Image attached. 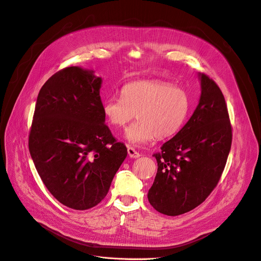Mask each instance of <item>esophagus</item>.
Listing matches in <instances>:
<instances>
[{
    "label": "esophagus",
    "instance_id": "obj_1",
    "mask_svg": "<svg viewBox=\"0 0 261 261\" xmlns=\"http://www.w3.org/2000/svg\"><path fill=\"white\" fill-rule=\"evenodd\" d=\"M128 154L131 159H138L141 156V154L138 153L134 148L132 147H128Z\"/></svg>",
    "mask_w": 261,
    "mask_h": 261
}]
</instances>
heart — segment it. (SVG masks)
I'll list each match as a JSON object with an SVG mask.
<instances>
[{"instance_id":"obj_1","label":"heart","mask_w":261,"mask_h":261,"mask_svg":"<svg viewBox=\"0 0 261 261\" xmlns=\"http://www.w3.org/2000/svg\"><path fill=\"white\" fill-rule=\"evenodd\" d=\"M121 97L111 96L102 102V112L115 130L124 129L126 140L133 146L151 143L154 138L175 135L189 110V96L179 87L161 80L133 81L123 86Z\"/></svg>"}]
</instances>
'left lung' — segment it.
<instances>
[{
	"instance_id": "8db88e82",
	"label": "left lung",
	"mask_w": 261,
	"mask_h": 261,
	"mask_svg": "<svg viewBox=\"0 0 261 261\" xmlns=\"http://www.w3.org/2000/svg\"><path fill=\"white\" fill-rule=\"evenodd\" d=\"M201 93L187 124L153 156L158 173L148 192L156 211L169 216L199 205L218 184L232 144L223 94L209 76L198 73Z\"/></svg>"
}]
</instances>
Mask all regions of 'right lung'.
I'll use <instances>...</instances> for the list:
<instances>
[{"label":"right lung","mask_w":261,"mask_h":261,"mask_svg":"<svg viewBox=\"0 0 261 261\" xmlns=\"http://www.w3.org/2000/svg\"><path fill=\"white\" fill-rule=\"evenodd\" d=\"M93 70L67 67L41 88L29 133V152L49 192L74 210L95 206L107 195L127 156L105 125Z\"/></svg>","instance_id":"add662e5"}]
</instances>
